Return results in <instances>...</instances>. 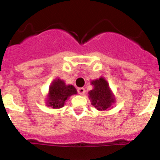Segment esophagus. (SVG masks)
I'll return each mask as SVG.
<instances>
[{
    "instance_id": "obj_1",
    "label": "esophagus",
    "mask_w": 160,
    "mask_h": 160,
    "mask_svg": "<svg viewBox=\"0 0 160 160\" xmlns=\"http://www.w3.org/2000/svg\"><path fill=\"white\" fill-rule=\"evenodd\" d=\"M85 89L83 88H78V93L80 94V95H83L85 94Z\"/></svg>"
}]
</instances>
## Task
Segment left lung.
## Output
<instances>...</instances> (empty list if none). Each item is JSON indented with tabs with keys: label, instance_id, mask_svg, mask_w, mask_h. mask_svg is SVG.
Instances as JSON below:
<instances>
[{
	"label": "left lung",
	"instance_id": "8db88e82",
	"mask_svg": "<svg viewBox=\"0 0 160 160\" xmlns=\"http://www.w3.org/2000/svg\"><path fill=\"white\" fill-rule=\"evenodd\" d=\"M91 84L93 86V89L88 92V98L92 105L99 111L110 110L115 103V97L107 80L101 77L92 80Z\"/></svg>",
	"mask_w": 160,
	"mask_h": 160
}]
</instances>
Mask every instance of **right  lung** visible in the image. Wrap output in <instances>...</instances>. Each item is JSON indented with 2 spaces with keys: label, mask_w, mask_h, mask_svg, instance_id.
I'll use <instances>...</instances> for the list:
<instances>
[{
  "label": "right lung",
  "mask_w": 160,
  "mask_h": 160,
  "mask_svg": "<svg viewBox=\"0 0 160 160\" xmlns=\"http://www.w3.org/2000/svg\"><path fill=\"white\" fill-rule=\"evenodd\" d=\"M77 94V91L73 85H67L64 80L57 78L50 85L46 104L53 109H60L64 107L71 95Z\"/></svg>",
  "instance_id": "obj_1"
}]
</instances>
